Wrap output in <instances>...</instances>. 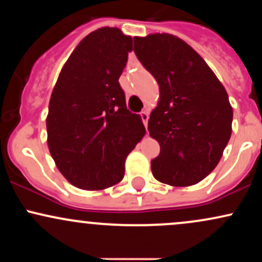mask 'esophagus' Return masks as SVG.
<instances>
[{
    "label": "esophagus",
    "instance_id": "obj_1",
    "mask_svg": "<svg viewBox=\"0 0 262 262\" xmlns=\"http://www.w3.org/2000/svg\"><path fill=\"white\" fill-rule=\"evenodd\" d=\"M140 117H141V121H143V123H144V125H145V128H148V121H149L148 111H143V112L140 113Z\"/></svg>",
    "mask_w": 262,
    "mask_h": 262
}]
</instances>
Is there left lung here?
Segmentation results:
<instances>
[{"label":"left lung","instance_id":"1","mask_svg":"<svg viewBox=\"0 0 262 262\" xmlns=\"http://www.w3.org/2000/svg\"><path fill=\"white\" fill-rule=\"evenodd\" d=\"M134 53L160 89L148 123L160 144L152 175L176 187L196 185L215 169L230 139L228 93L200 54L176 35L134 37Z\"/></svg>","mask_w":262,"mask_h":262}]
</instances>
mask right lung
I'll return each mask as SVG.
<instances>
[{
  "mask_svg": "<svg viewBox=\"0 0 262 262\" xmlns=\"http://www.w3.org/2000/svg\"><path fill=\"white\" fill-rule=\"evenodd\" d=\"M132 50L133 39L121 29L98 28L75 48L54 86L48 146L77 188L96 191L121 182L125 159L145 134L118 82Z\"/></svg>",
  "mask_w": 262,
  "mask_h": 262,
  "instance_id": "add662e5",
  "label": "right lung"
}]
</instances>
